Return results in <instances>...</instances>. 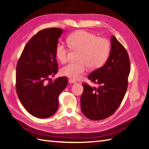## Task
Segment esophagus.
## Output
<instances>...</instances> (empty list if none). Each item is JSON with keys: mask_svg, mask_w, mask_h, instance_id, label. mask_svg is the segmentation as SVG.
Returning a JSON list of instances; mask_svg holds the SVG:
<instances>
[{"mask_svg": "<svg viewBox=\"0 0 149 149\" xmlns=\"http://www.w3.org/2000/svg\"><path fill=\"white\" fill-rule=\"evenodd\" d=\"M68 82H69L70 83H76V81H74V79H70L68 80Z\"/></svg>", "mask_w": 149, "mask_h": 149, "instance_id": "esophagus-1", "label": "esophagus"}]
</instances>
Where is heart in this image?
<instances>
[{"mask_svg": "<svg viewBox=\"0 0 149 149\" xmlns=\"http://www.w3.org/2000/svg\"><path fill=\"white\" fill-rule=\"evenodd\" d=\"M69 47L73 51H79L76 62H71L61 69V74L74 79H79L86 67L95 70L104 63L109 56L111 45L108 40L86 30H78L67 38ZM69 48L59 42L56 46L55 56L62 63L68 60Z\"/></svg>", "mask_w": 149, "mask_h": 149, "instance_id": "obj_1", "label": "heart"}]
</instances>
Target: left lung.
<instances>
[{
  "mask_svg": "<svg viewBox=\"0 0 149 149\" xmlns=\"http://www.w3.org/2000/svg\"><path fill=\"white\" fill-rule=\"evenodd\" d=\"M130 65L128 53L114 36L111 37L110 55L105 65L88 76L93 88L83 83L81 109L93 120L104 119L113 114L123 101L128 86Z\"/></svg>",
  "mask_w": 149,
  "mask_h": 149,
  "instance_id": "left-lung-1",
  "label": "left lung"
}]
</instances>
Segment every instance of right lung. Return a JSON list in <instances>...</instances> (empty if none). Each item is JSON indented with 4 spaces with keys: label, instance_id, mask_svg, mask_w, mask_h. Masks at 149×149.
Here are the masks:
<instances>
[{
    "label": "right lung",
    "instance_id": "add662e5",
    "mask_svg": "<svg viewBox=\"0 0 149 149\" xmlns=\"http://www.w3.org/2000/svg\"><path fill=\"white\" fill-rule=\"evenodd\" d=\"M62 29H45L26 44L16 68V91L25 109L40 119L56 112L58 96L67 86L68 78L59 77L47 83L58 72L55 48Z\"/></svg>",
    "mask_w": 149,
    "mask_h": 149
}]
</instances>
